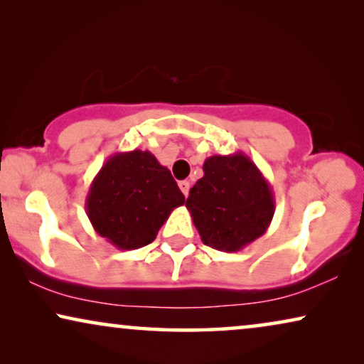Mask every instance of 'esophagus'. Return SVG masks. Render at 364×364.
<instances>
[{
  "mask_svg": "<svg viewBox=\"0 0 364 364\" xmlns=\"http://www.w3.org/2000/svg\"><path fill=\"white\" fill-rule=\"evenodd\" d=\"M178 187H181V191H182V193L183 196H188V191H191V182L188 181H182V182H178Z\"/></svg>",
  "mask_w": 364,
  "mask_h": 364,
  "instance_id": "esophagus-1",
  "label": "esophagus"
}]
</instances>
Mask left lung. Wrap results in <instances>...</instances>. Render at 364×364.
<instances>
[{
    "mask_svg": "<svg viewBox=\"0 0 364 364\" xmlns=\"http://www.w3.org/2000/svg\"><path fill=\"white\" fill-rule=\"evenodd\" d=\"M187 210L205 245L238 252L270 227L275 197L255 162L243 152L210 156L188 193Z\"/></svg>",
    "mask_w": 364,
    "mask_h": 364,
    "instance_id": "1",
    "label": "left lung"
}]
</instances>
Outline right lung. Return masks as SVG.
<instances>
[{
    "label": "right lung",
    "mask_w": 364,
    "mask_h": 364,
    "mask_svg": "<svg viewBox=\"0 0 364 364\" xmlns=\"http://www.w3.org/2000/svg\"><path fill=\"white\" fill-rule=\"evenodd\" d=\"M186 197L152 152H117L104 162L86 197L94 230L119 250H136L157 237Z\"/></svg>",
    "instance_id": "add662e5"
}]
</instances>
